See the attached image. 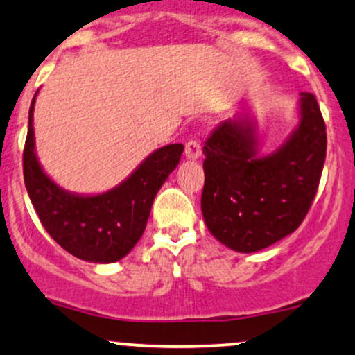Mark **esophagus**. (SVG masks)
Segmentation results:
<instances>
[{
	"label": "esophagus",
	"instance_id": "34e87169",
	"mask_svg": "<svg viewBox=\"0 0 355 355\" xmlns=\"http://www.w3.org/2000/svg\"><path fill=\"white\" fill-rule=\"evenodd\" d=\"M185 155L189 160H197L202 155V145L197 140H189L185 144Z\"/></svg>",
	"mask_w": 355,
	"mask_h": 355
}]
</instances>
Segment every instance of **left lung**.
Wrapping results in <instances>:
<instances>
[{
	"mask_svg": "<svg viewBox=\"0 0 355 355\" xmlns=\"http://www.w3.org/2000/svg\"><path fill=\"white\" fill-rule=\"evenodd\" d=\"M299 123L262 155L259 123L248 112L229 118L203 146L202 215L210 234L242 254L259 252L299 229L319 187L327 133L312 93L299 98Z\"/></svg>",
	"mask_w": 355,
	"mask_h": 355,
	"instance_id": "left-lung-1",
	"label": "left lung"
}]
</instances>
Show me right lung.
<instances>
[{"instance_id": "1", "label": "right lung", "mask_w": 355, "mask_h": 355, "mask_svg": "<svg viewBox=\"0 0 355 355\" xmlns=\"http://www.w3.org/2000/svg\"><path fill=\"white\" fill-rule=\"evenodd\" d=\"M36 95L30 107L23 152L24 185L36 214L51 239L71 255L95 263L118 262L140 240L155 195L177 168L183 145H165L155 150L120 185L103 193H73L56 185L36 157Z\"/></svg>"}]
</instances>
